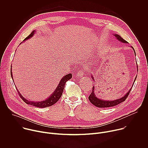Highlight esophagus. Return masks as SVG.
<instances>
[{
    "mask_svg": "<svg viewBox=\"0 0 148 148\" xmlns=\"http://www.w3.org/2000/svg\"><path fill=\"white\" fill-rule=\"evenodd\" d=\"M84 71L82 70H79L78 72L77 73V77L78 78H80V77H82V76L84 75Z\"/></svg>",
    "mask_w": 148,
    "mask_h": 148,
    "instance_id": "34e87169",
    "label": "esophagus"
}]
</instances>
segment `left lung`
Wrapping results in <instances>:
<instances>
[{
    "label": "left lung",
    "mask_w": 148,
    "mask_h": 148,
    "mask_svg": "<svg viewBox=\"0 0 148 148\" xmlns=\"http://www.w3.org/2000/svg\"><path fill=\"white\" fill-rule=\"evenodd\" d=\"M114 36L119 41L122 42V43H128V42L126 41V40H125L123 38H122L119 35L116 34H114ZM131 47L134 49V53H135V51L134 49L132 46H131ZM91 78L94 80V77H93L92 75H91ZM136 78V77L135 78L134 82L135 81ZM132 88L128 91V92L126 93L123 97H122V98H121L119 99H115V100H114V101H105L103 99H100L98 98L95 96V95L94 94V87H93L92 92L91 93V94L88 97V99H89V100H90V101L91 102V103H92L94 105H95V106H96L97 107H99V108H107V107H114V106H115V105H117L121 103V102H123L124 101H125V99L127 98L128 96L129 95V94L131 92V90Z\"/></svg>",
    "instance_id": "obj_1"
}]
</instances>
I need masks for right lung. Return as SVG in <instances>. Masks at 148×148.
Instances as JSON below:
<instances>
[{"instance_id": "add662e5", "label": "right lung", "mask_w": 148, "mask_h": 148, "mask_svg": "<svg viewBox=\"0 0 148 148\" xmlns=\"http://www.w3.org/2000/svg\"><path fill=\"white\" fill-rule=\"evenodd\" d=\"M34 33H35V30L33 31L31 33V34L30 35H29L24 40V41L31 38L34 35ZM10 74H11L12 78L13 79L12 69H11V71H10ZM71 78H72V74H67L66 75L63 77L61 78L60 82L58 84L57 87L56 88V90L54 91V92L51 95V96L50 97H49L47 99H46L45 101H38V102L28 101L26 99H25L22 95L20 94V93L18 92V90H17V92H18V94H19L20 97H21V98H22L23 99V101L25 103H26L27 104L33 105V106H34L36 107H38V108H46V107H47L51 106V105L56 103L59 100V99L61 98V97L62 95V94L63 90H64V86H65V84H66V82L68 80L70 79Z\"/></svg>"}]
</instances>
